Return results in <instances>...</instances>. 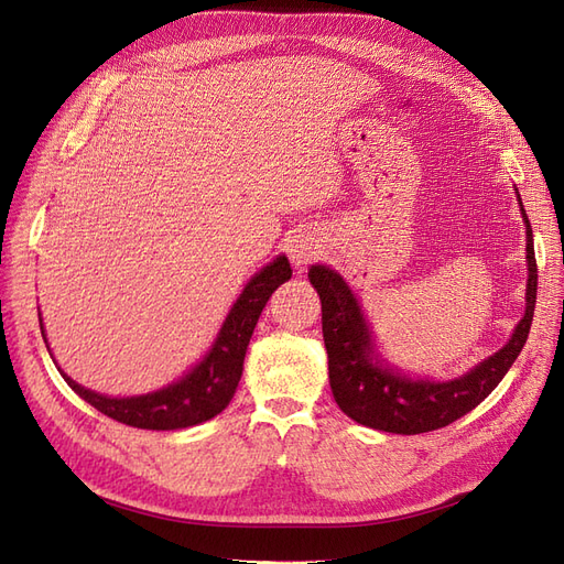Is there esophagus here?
<instances>
[{
    "label": "esophagus",
    "mask_w": 564,
    "mask_h": 564,
    "mask_svg": "<svg viewBox=\"0 0 564 564\" xmlns=\"http://www.w3.org/2000/svg\"><path fill=\"white\" fill-rule=\"evenodd\" d=\"M318 240L316 238H312V236H297L293 243H291V260H293V264L297 267V269H304L307 267L312 260H316V254H318Z\"/></svg>",
    "instance_id": "34e87169"
}]
</instances>
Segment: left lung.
Returning a JSON list of instances; mask_svg holds the SVG:
<instances>
[{
  "label": "left lung",
  "mask_w": 564,
  "mask_h": 564,
  "mask_svg": "<svg viewBox=\"0 0 564 564\" xmlns=\"http://www.w3.org/2000/svg\"><path fill=\"white\" fill-rule=\"evenodd\" d=\"M522 217L527 224L529 267L524 316L514 326V333L503 349L477 364L470 373L454 380H413L384 366L373 351L371 330H368L359 302L351 295L340 273L324 264H314L310 269V281L321 297V324H324V343L328 351L330 390L337 406L351 421L382 432L421 434L458 421L460 415L470 413L494 392L496 384L508 373V368L520 357L534 318L539 271L532 224L524 215V207Z\"/></svg>",
  "instance_id": "1"
}]
</instances>
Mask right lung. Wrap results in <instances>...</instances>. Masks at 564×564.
<instances>
[{
  "instance_id": "right-lung-1",
  "label": "right lung",
  "mask_w": 564,
  "mask_h": 564,
  "mask_svg": "<svg viewBox=\"0 0 564 564\" xmlns=\"http://www.w3.org/2000/svg\"><path fill=\"white\" fill-rule=\"evenodd\" d=\"M291 276L293 269L285 254L276 257L260 273H254L236 300L227 321H224L217 340L213 349L205 354V359L193 366L182 380L167 384L163 390L124 399L104 397L77 384L61 368L58 371L87 404L124 425L141 430H180L210 421V417L227 409L234 399L240 373H243L250 337L264 304L269 302L271 293Z\"/></svg>"
}]
</instances>
